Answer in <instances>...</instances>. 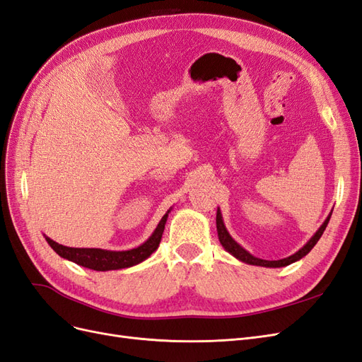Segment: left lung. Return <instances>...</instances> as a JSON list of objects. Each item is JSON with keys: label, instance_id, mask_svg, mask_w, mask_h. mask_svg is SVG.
Here are the masks:
<instances>
[{"label": "left lung", "instance_id": "8db88e82", "mask_svg": "<svg viewBox=\"0 0 362 362\" xmlns=\"http://www.w3.org/2000/svg\"><path fill=\"white\" fill-rule=\"evenodd\" d=\"M329 218H331V214L326 217V221L323 222V225L317 229V233L310 238V242L306 243L302 249H299L296 254L287 257V258H282V259H276V261H267V259H261V258H257L254 255H250L249 252L246 249H243L242 246H240L235 240L229 235V233L226 231L225 228V223H223V218H222V213L221 210L217 208V214H216V226H217V235H218V240H221L222 246L225 247V250H228L229 254L234 255L237 259L246 262V264H252V266H261V267H286L288 264H291V262L298 261L300 258H303L308 252L317 245V242H319V238L322 237V234L325 233V229L327 226V223H329Z\"/></svg>", "mask_w": 362, "mask_h": 362}]
</instances>
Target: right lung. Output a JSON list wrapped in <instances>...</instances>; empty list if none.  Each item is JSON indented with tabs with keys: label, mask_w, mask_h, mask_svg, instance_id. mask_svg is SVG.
I'll return each mask as SVG.
<instances>
[{
	"label": "right lung",
	"mask_w": 362,
	"mask_h": 362,
	"mask_svg": "<svg viewBox=\"0 0 362 362\" xmlns=\"http://www.w3.org/2000/svg\"><path fill=\"white\" fill-rule=\"evenodd\" d=\"M170 210L161 217L160 223L157 225L156 231L146 240L144 245L139 247L129 249V250H104V249H95V247H68L54 242L49 237H45L48 245L54 249V252L62 258H66L75 264L92 269L96 272H107V270H119L127 269L131 266H136L139 262L145 261L152 252H154L160 242L164 231V225H166L168 216Z\"/></svg>",
	"instance_id": "1"
}]
</instances>
